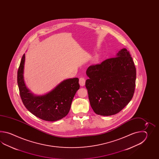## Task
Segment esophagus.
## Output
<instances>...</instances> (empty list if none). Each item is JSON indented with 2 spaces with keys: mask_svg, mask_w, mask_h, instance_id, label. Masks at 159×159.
<instances>
[{
  "mask_svg": "<svg viewBox=\"0 0 159 159\" xmlns=\"http://www.w3.org/2000/svg\"><path fill=\"white\" fill-rule=\"evenodd\" d=\"M79 84L81 86H84L85 84V79L83 77H81L80 78V81H79Z\"/></svg>",
  "mask_w": 159,
  "mask_h": 159,
  "instance_id": "34e87169",
  "label": "esophagus"
}]
</instances>
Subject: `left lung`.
<instances>
[{
    "instance_id": "left-lung-1",
    "label": "left lung",
    "mask_w": 159,
    "mask_h": 159,
    "mask_svg": "<svg viewBox=\"0 0 159 159\" xmlns=\"http://www.w3.org/2000/svg\"><path fill=\"white\" fill-rule=\"evenodd\" d=\"M136 68L125 48L115 57L90 66L85 86L91 108L98 115H115L128 105L134 94Z\"/></svg>"
}]
</instances>
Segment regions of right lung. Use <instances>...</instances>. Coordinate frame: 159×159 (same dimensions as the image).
Instances as JSON below:
<instances>
[{
    "mask_svg": "<svg viewBox=\"0 0 159 159\" xmlns=\"http://www.w3.org/2000/svg\"><path fill=\"white\" fill-rule=\"evenodd\" d=\"M25 54L17 71V84L21 99L32 114L46 121L54 122L68 115L73 99L80 89L78 78L65 80L47 94H34L27 88L24 80Z\"/></svg>",
    "mask_w": 159,
    "mask_h": 159,
    "instance_id": "1",
    "label": "right lung"
}]
</instances>
